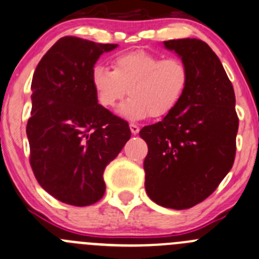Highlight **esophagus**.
Listing matches in <instances>:
<instances>
[{"label":"esophagus","mask_w":259,"mask_h":259,"mask_svg":"<svg viewBox=\"0 0 259 259\" xmlns=\"http://www.w3.org/2000/svg\"><path fill=\"white\" fill-rule=\"evenodd\" d=\"M130 130H131L132 135H137L140 132V127L137 124H135V123H131V124H130Z\"/></svg>","instance_id":"34e87169"}]
</instances>
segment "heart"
Returning a JSON list of instances; mask_svg holds the SVG:
<instances>
[{"label": "heart", "mask_w": 259, "mask_h": 259, "mask_svg": "<svg viewBox=\"0 0 259 259\" xmlns=\"http://www.w3.org/2000/svg\"><path fill=\"white\" fill-rule=\"evenodd\" d=\"M113 71L103 65L91 68V85L98 102L113 108L127 95L118 109L127 119L164 118L179 105L188 90L189 70L179 58H162L146 51L119 54L112 62Z\"/></svg>", "instance_id": "heart-1"}]
</instances>
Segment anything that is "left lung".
Returning a JSON list of instances; mask_svg holds the SVG:
<instances>
[{
	"instance_id": "obj_1",
	"label": "left lung",
	"mask_w": 259,
	"mask_h": 259,
	"mask_svg": "<svg viewBox=\"0 0 259 259\" xmlns=\"http://www.w3.org/2000/svg\"><path fill=\"white\" fill-rule=\"evenodd\" d=\"M189 70L188 90L160 122L145 125V188L150 198L186 210L207 198L235 159L239 119L234 89L215 52L199 39L164 41Z\"/></svg>"
}]
</instances>
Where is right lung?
Returning a JSON list of instances; mask_svg holds the SVG:
<instances>
[{"label":"right lung","instance_id":"obj_1","mask_svg":"<svg viewBox=\"0 0 259 259\" xmlns=\"http://www.w3.org/2000/svg\"><path fill=\"white\" fill-rule=\"evenodd\" d=\"M117 44L63 36L38 63L26 124L38 183L67 205L89 206L105 192L104 169L131 139L130 125L103 105L91 68Z\"/></svg>","mask_w":259,"mask_h":259}]
</instances>
